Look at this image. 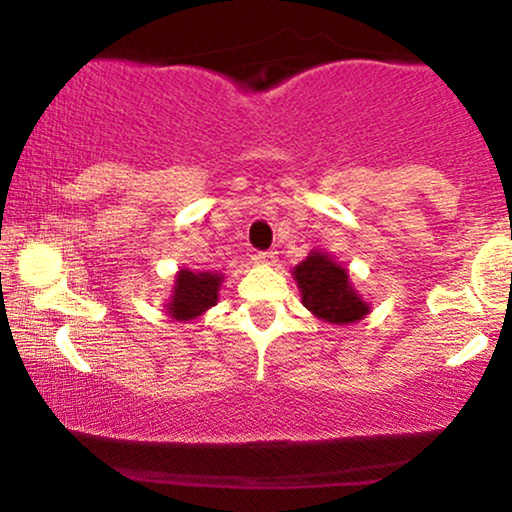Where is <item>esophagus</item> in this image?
Returning <instances> with one entry per match:
<instances>
[{
	"label": "esophagus",
	"mask_w": 512,
	"mask_h": 512,
	"mask_svg": "<svg viewBox=\"0 0 512 512\" xmlns=\"http://www.w3.org/2000/svg\"><path fill=\"white\" fill-rule=\"evenodd\" d=\"M256 263H263V265H275L277 263V251H258L254 256Z\"/></svg>",
	"instance_id": "34e87169"
}]
</instances>
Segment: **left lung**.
<instances>
[{"mask_svg": "<svg viewBox=\"0 0 512 512\" xmlns=\"http://www.w3.org/2000/svg\"><path fill=\"white\" fill-rule=\"evenodd\" d=\"M303 305L314 317L328 324H354L366 317L370 307L354 291L347 270L324 251H310L303 263L293 268Z\"/></svg>", "mask_w": 512, "mask_h": 512, "instance_id": "8db88e82", "label": "left lung"}]
</instances>
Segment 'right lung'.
I'll return each mask as SVG.
<instances>
[{
	"mask_svg": "<svg viewBox=\"0 0 512 512\" xmlns=\"http://www.w3.org/2000/svg\"><path fill=\"white\" fill-rule=\"evenodd\" d=\"M223 275L219 272L179 270L174 277V289L167 303V314L177 321H188L205 314L209 307L219 303Z\"/></svg>",
	"mask_w": 512,
	"mask_h": 512,
	"instance_id": "right-lung-1",
	"label": "right lung"
}]
</instances>
